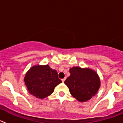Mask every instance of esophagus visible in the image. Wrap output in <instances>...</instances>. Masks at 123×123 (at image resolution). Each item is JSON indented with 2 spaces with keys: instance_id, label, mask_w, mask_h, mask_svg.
<instances>
[{
  "instance_id": "obj_1",
  "label": "esophagus",
  "mask_w": 123,
  "mask_h": 123,
  "mask_svg": "<svg viewBox=\"0 0 123 123\" xmlns=\"http://www.w3.org/2000/svg\"><path fill=\"white\" fill-rule=\"evenodd\" d=\"M65 79H66V78H63V79H62V82H63L64 81H65Z\"/></svg>"
}]
</instances>
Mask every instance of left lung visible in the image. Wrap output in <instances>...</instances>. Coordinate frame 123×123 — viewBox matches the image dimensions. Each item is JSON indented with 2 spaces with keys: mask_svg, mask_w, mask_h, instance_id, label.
Here are the masks:
<instances>
[{
  "mask_svg": "<svg viewBox=\"0 0 123 123\" xmlns=\"http://www.w3.org/2000/svg\"><path fill=\"white\" fill-rule=\"evenodd\" d=\"M70 76L65 81L70 94L79 102H86L97 94L100 86L99 76L89 68L76 67L69 69Z\"/></svg>",
  "mask_w": 123,
  "mask_h": 123,
  "instance_id": "obj_1",
  "label": "left lung"
}]
</instances>
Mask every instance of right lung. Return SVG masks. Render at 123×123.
<instances>
[{"label": "right lung", "mask_w": 123, "mask_h": 123, "mask_svg": "<svg viewBox=\"0 0 123 123\" xmlns=\"http://www.w3.org/2000/svg\"><path fill=\"white\" fill-rule=\"evenodd\" d=\"M24 81L29 93L39 98L52 94L55 87L62 82L58 78L56 70L48 65L31 67L25 75Z\"/></svg>", "instance_id": "add662e5"}]
</instances>
